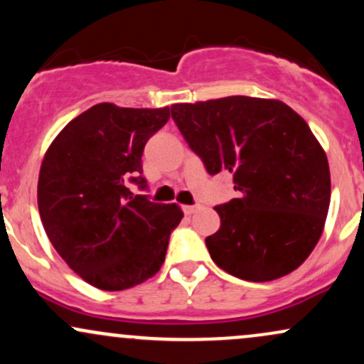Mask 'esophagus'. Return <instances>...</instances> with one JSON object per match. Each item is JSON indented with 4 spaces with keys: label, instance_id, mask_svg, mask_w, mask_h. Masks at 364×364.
<instances>
[{
    "label": "esophagus",
    "instance_id": "1",
    "mask_svg": "<svg viewBox=\"0 0 364 364\" xmlns=\"http://www.w3.org/2000/svg\"><path fill=\"white\" fill-rule=\"evenodd\" d=\"M198 208H200V205H185V207H183V212H185L186 215H191V214H195Z\"/></svg>",
    "mask_w": 364,
    "mask_h": 364
}]
</instances>
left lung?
I'll return each instance as SVG.
<instances>
[{
	"mask_svg": "<svg viewBox=\"0 0 364 364\" xmlns=\"http://www.w3.org/2000/svg\"><path fill=\"white\" fill-rule=\"evenodd\" d=\"M171 116L208 174L232 173L240 198L217 205L220 228L205 245L217 267L267 282L310 257L330 205L325 150L301 116L275 99L173 104Z\"/></svg>",
	"mask_w": 364,
	"mask_h": 364,
	"instance_id": "obj_1",
	"label": "left lung"
}]
</instances>
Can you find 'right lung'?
<instances>
[{"label":"right lung","mask_w":364,"mask_h":364,"mask_svg":"<svg viewBox=\"0 0 364 364\" xmlns=\"http://www.w3.org/2000/svg\"><path fill=\"white\" fill-rule=\"evenodd\" d=\"M168 119L169 107L95 104L46 152L37 183L46 235L70 269L97 289L123 291L154 277L181 223L176 203H154L128 188H145L141 154Z\"/></svg>","instance_id":"add662e5"}]
</instances>
